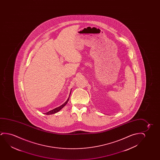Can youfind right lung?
<instances>
[{
  "label": "right lung",
  "mask_w": 160,
  "mask_h": 160,
  "mask_svg": "<svg viewBox=\"0 0 160 160\" xmlns=\"http://www.w3.org/2000/svg\"><path fill=\"white\" fill-rule=\"evenodd\" d=\"M70 94H69V98H68V99L67 100L66 102L64 103L63 104H62V105H61L60 107H59L56 108H55L54 109L52 110H50V111H49V112H47L46 113H45V114H46V115H50V114H55V113H56L58 112H59L60 110L62 109L65 106V105L67 104V103H68V101H69V97H70Z\"/></svg>",
  "instance_id": "add662e5"
}]
</instances>
